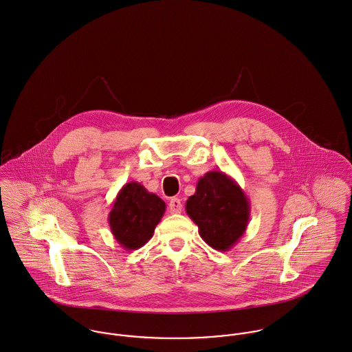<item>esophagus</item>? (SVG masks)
I'll return each mask as SVG.
<instances>
[{"instance_id":"1","label":"esophagus","mask_w":352,"mask_h":352,"mask_svg":"<svg viewBox=\"0 0 352 352\" xmlns=\"http://www.w3.org/2000/svg\"><path fill=\"white\" fill-rule=\"evenodd\" d=\"M168 210H170L171 213H181V211H182V203H181V200L177 199V197H173V199L170 200Z\"/></svg>"}]
</instances>
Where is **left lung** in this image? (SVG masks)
Returning <instances> with one entry per match:
<instances>
[{
  "mask_svg": "<svg viewBox=\"0 0 352 352\" xmlns=\"http://www.w3.org/2000/svg\"><path fill=\"white\" fill-rule=\"evenodd\" d=\"M186 213L197 224L207 245L228 252L246 232L250 201L235 179L223 171H208L186 200Z\"/></svg>",
  "mask_w": 352,
  "mask_h": 352,
  "instance_id": "obj_1",
  "label": "left lung"
}]
</instances>
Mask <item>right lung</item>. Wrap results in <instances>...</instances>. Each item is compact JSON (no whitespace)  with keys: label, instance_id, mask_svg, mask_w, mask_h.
<instances>
[{"label":"right lung","instance_id":"add662e5","mask_svg":"<svg viewBox=\"0 0 352 352\" xmlns=\"http://www.w3.org/2000/svg\"><path fill=\"white\" fill-rule=\"evenodd\" d=\"M164 211L166 204L159 196L132 181L122 186L111 204V234L125 250H138L152 238Z\"/></svg>","mask_w":352,"mask_h":352}]
</instances>
